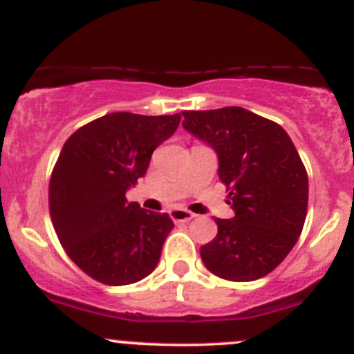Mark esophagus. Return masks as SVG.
I'll use <instances>...</instances> for the list:
<instances>
[{"mask_svg": "<svg viewBox=\"0 0 354 354\" xmlns=\"http://www.w3.org/2000/svg\"><path fill=\"white\" fill-rule=\"evenodd\" d=\"M169 216H171V219L174 221V223H188V221L194 219L195 214L190 212V210L180 209V207H178V209L169 210Z\"/></svg>", "mask_w": 354, "mask_h": 354, "instance_id": "1", "label": "esophagus"}]
</instances>
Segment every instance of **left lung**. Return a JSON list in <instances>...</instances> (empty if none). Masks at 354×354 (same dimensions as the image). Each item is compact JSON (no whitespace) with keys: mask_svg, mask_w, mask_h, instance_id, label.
I'll return each mask as SVG.
<instances>
[{"mask_svg":"<svg viewBox=\"0 0 354 354\" xmlns=\"http://www.w3.org/2000/svg\"><path fill=\"white\" fill-rule=\"evenodd\" d=\"M181 114L185 130L216 151L234 210L231 219H216V238L200 248L202 262L234 283L267 276L305 224L308 176L295 144L283 127L238 106Z\"/></svg>","mask_w":354,"mask_h":354,"instance_id":"obj_1","label":"left lung"}]
</instances>
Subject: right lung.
I'll use <instances>...</instances> for the list:
<instances>
[{
  "label": "right lung",
  "instance_id": "obj_1",
  "mask_svg": "<svg viewBox=\"0 0 354 354\" xmlns=\"http://www.w3.org/2000/svg\"><path fill=\"white\" fill-rule=\"evenodd\" d=\"M180 120L111 113L63 145L49 181V212L66 255L92 279L124 286L156 269L173 221L124 194L147 173L152 152Z\"/></svg>",
  "mask_w": 354,
  "mask_h": 354
}]
</instances>
